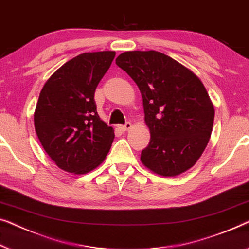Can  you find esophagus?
Returning <instances> with one entry per match:
<instances>
[{"mask_svg": "<svg viewBox=\"0 0 249 249\" xmlns=\"http://www.w3.org/2000/svg\"><path fill=\"white\" fill-rule=\"evenodd\" d=\"M131 127H132V123H131V122H126V123H125L124 125H120V126H118V128L122 129V131H123V132L127 131V129H129Z\"/></svg>", "mask_w": 249, "mask_h": 249, "instance_id": "esophagus-1", "label": "esophagus"}]
</instances>
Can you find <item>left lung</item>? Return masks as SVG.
<instances>
[{
  "instance_id": "obj_1",
  "label": "left lung",
  "mask_w": 249,
  "mask_h": 249,
  "mask_svg": "<svg viewBox=\"0 0 249 249\" xmlns=\"http://www.w3.org/2000/svg\"><path fill=\"white\" fill-rule=\"evenodd\" d=\"M116 64L141 91L150 142L141 152L146 168L177 176L193 167L211 136L214 108L197 76L156 51L122 53Z\"/></svg>"
}]
</instances>
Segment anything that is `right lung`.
Segmentation results:
<instances>
[{"mask_svg":"<svg viewBox=\"0 0 249 249\" xmlns=\"http://www.w3.org/2000/svg\"><path fill=\"white\" fill-rule=\"evenodd\" d=\"M115 54H80L62 65L40 91L35 129L47 155L68 173H89L109 152L114 129L100 120L94 91Z\"/></svg>","mask_w":249,"mask_h":249,"instance_id":"1","label":"right lung"}]
</instances>
